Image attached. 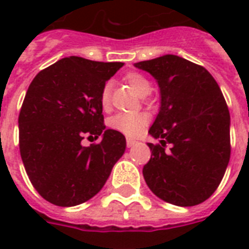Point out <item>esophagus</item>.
<instances>
[{
    "mask_svg": "<svg viewBox=\"0 0 249 249\" xmlns=\"http://www.w3.org/2000/svg\"><path fill=\"white\" fill-rule=\"evenodd\" d=\"M136 143H137L136 140H132V138H126V146H128V147H133V146H134Z\"/></svg>",
    "mask_w": 249,
    "mask_h": 249,
    "instance_id": "34e87169",
    "label": "esophagus"
}]
</instances>
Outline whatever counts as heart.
Instances as JSON below:
<instances>
[{
	"instance_id": "heart-1",
	"label": "heart",
	"mask_w": 249,
	"mask_h": 249,
	"mask_svg": "<svg viewBox=\"0 0 249 249\" xmlns=\"http://www.w3.org/2000/svg\"><path fill=\"white\" fill-rule=\"evenodd\" d=\"M125 81L132 86L140 95L150 93L151 85L146 77L140 72H128L124 76ZM111 98V83H106L101 91V105L107 107ZM109 126L125 136H138L147 124V116L143 113H116L108 121Z\"/></svg>"
}]
</instances>
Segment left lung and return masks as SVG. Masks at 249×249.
Wrapping results in <instances>:
<instances>
[{"mask_svg": "<svg viewBox=\"0 0 249 249\" xmlns=\"http://www.w3.org/2000/svg\"><path fill=\"white\" fill-rule=\"evenodd\" d=\"M134 66L156 80L161 98L148 130L160 144L147 143L144 181L166 203L200 204L216 191L230 160V113L220 86L204 67L172 54Z\"/></svg>", "mask_w": 249, "mask_h": 249, "instance_id": "obj_1", "label": "left lung"}]
</instances>
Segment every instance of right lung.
<instances>
[{
  "label": "right lung",
  "mask_w": 249,
  "mask_h": 249,
  "mask_svg": "<svg viewBox=\"0 0 249 249\" xmlns=\"http://www.w3.org/2000/svg\"><path fill=\"white\" fill-rule=\"evenodd\" d=\"M124 63L80 56L38 72L19 113V148L25 172L45 200L73 207L97 195L126 147L125 137L106 129L101 91ZM102 136L85 148V136Z\"/></svg>",
  "instance_id": "obj_1"
}]
</instances>
